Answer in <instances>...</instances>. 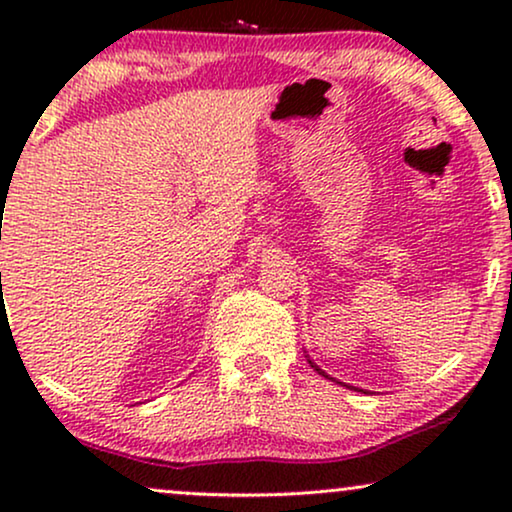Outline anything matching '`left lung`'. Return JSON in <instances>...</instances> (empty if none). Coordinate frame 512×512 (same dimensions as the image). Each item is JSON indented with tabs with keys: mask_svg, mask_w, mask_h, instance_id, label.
<instances>
[{
	"mask_svg": "<svg viewBox=\"0 0 512 512\" xmlns=\"http://www.w3.org/2000/svg\"><path fill=\"white\" fill-rule=\"evenodd\" d=\"M307 361H310V366H312L314 370H317V373H319V375H324V377H328V380H333V377H331V375H326V373H324V370H321V368L317 366V363H314V361L310 359V356H307ZM333 382H338V380H333ZM338 384H342V387H347V389H354V387H349V384H345V382H338ZM361 391H363V389H361ZM363 394H368V391H363Z\"/></svg>",
	"mask_w": 512,
	"mask_h": 512,
	"instance_id": "obj_1",
	"label": "left lung"
}]
</instances>
